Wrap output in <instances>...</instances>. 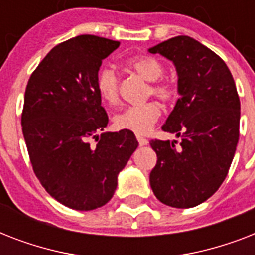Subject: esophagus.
Here are the masks:
<instances>
[{
    "instance_id": "1",
    "label": "esophagus",
    "mask_w": 255,
    "mask_h": 255,
    "mask_svg": "<svg viewBox=\"0 0 255 255\" xmlns=\"http://www.w3.org/2000/svg\"><path fill=\"white\" fill-rule=\"evenodd\" d=\"M137 141H139V144L141 147H144V145H147L148 144V140L145 139V137H143V136H137Z\"/></svg>"
}]
</instances>
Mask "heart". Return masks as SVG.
<instances>
[{
	"label": "heart",
	"mask_w": 255,
	"mask_h": 255,
	"mask_svg": "<svg viewBox=\"0 0 255 255\" xmlns=\"http://www.w3.org/2000/svg\"><path fill=\"white\" fill-rule=\"evenodd\" d=\"M128 69L139 74L144 81L151 82L147 95H155L159 99L168 102L173 99L174 88L168 82L159 81L163 77L164 67L156 58L136 57L127 62ZM96 90L103 102L114 106L119 102V78L114 70L102 69L96 77ZM160 116V107L155 102L131 106L119 112L114 118L115 126L120 129L131 131L137 135H144L151 131L152 126Z\"/></svg>",
	"instance_id": "obj_1"
}]
</instances>
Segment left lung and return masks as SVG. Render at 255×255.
I'll use <instances>...</instances> for the list:
<instances>
[{
    "label": "left lung",
    "instance_id": "8db88e82",
    "mask_svg": "<svg viewBox=\"0 0 255 255\" xmlns=\"http://www.w3.org/2000/svg\"><path fill=\"white\" fill-rule=\"evenodd\" d=\"M169 59L177 73L180 98L163 124L176 140H151L157 163L149 184L159 201L193 208L213 196L233 161L241 106L236 83L217 54L186 35L148 49Z\"/></svg>",
    "mask_w": 255,
    "mask_h": 255
}]
</instances>
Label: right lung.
Returning <instances> with one entry per match:
<instances>
[{"mask_svg":"<svg viewBox=\"0 0 255 255\" xmlns=\"http://www.w3.org/2000/svg\"><path fill=\"white\" fill-rule=\"evenodd\" d=\"M119 45L96 35L62 42L26 87L22 132L34 173L51 197L71 209L106 205L139 145L131 131L103 132L108 116L96 77L102 61ZM91 138L97 140L94 146Z\"/></svg>","mask_w":255,"mask_h":255,"instance_id":"obj_1","label":"right lung"}]
</instances>
